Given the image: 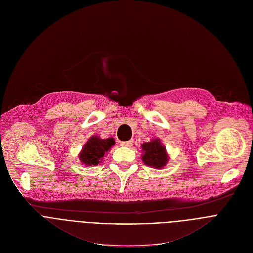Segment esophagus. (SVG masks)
I'll list each match as a JSON object with an SVG mask.
<instances>
[{"label": "esophagus", "mask_w": 253, "mask_h": 253, "mask_svg": "<svg viewBox=\"0 0 253 253\" xmlns=\"http://www.w3.org/2000/svg\"><path fill=\"white\" fill-rule=\"evenodd\" d=\"M120 144H121V146H127V147H130V146H132L133 141H132V140H129V141H122Z\"/></svg>", "instance_id": "obj_1"}]
</instances>
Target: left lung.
Here are the masks:
<instances>
[{
  "mask_svg": "<svg viewBox=\"0 0 253 253\" xmlns=\"http://www.w3.org/2000/svg\"><path fill=\"white\" fill-rule=\"evenodd\" d=\"M141 160L147 167L159 170L167 166L170 157L162 140L157 137L141 144Z\"/></svg>",
  "mask_w": 253,
  "mask_h": 253,
  "instance_id": "obj_1",
  "label": "left lung"
}]
</instances>
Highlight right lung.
<instances>
[{
    "label": "right lung",
    "mask_w": 253,
    "mask_h": 253,
    "mask_svg": "<svg viewBox=\"0 0 253 253\" xmlns=\"http://www.w3.org/2000/svg\"><path fill=\"white\" fill-rule=\"evenodd\" d=\"M115 143V139L112 137L102 139L97 135H93L83 145L78 158L84 167L97 166L103 162L105 156Z\"/></svg>",
    "instance_id": "obj_1"
}]
</instances>
